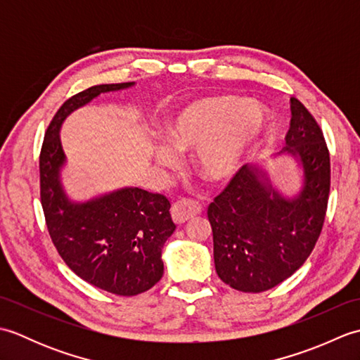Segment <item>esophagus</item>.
<instances>
[{"instance_id": "obj_1", "label": "esophagus", "mask_w": 360, "mask_h": 360, "mask_svg": "<svg viewBox=\"0 0 360 360\" xmlns=\"http://www.w3.org/2000/svg\"><path fill=\"white\" fill-rule=\"evenodd\" d=\"M202 210L201 204L196 202L193 200H181L176 201L172 207V217L176 224H182L188 221L190 218H193L196 215H200Z\"/></svg>"}]
</instances>
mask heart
Returning a JSON list of instances; mask_svg holds the SVG:
<instances>
[{
	"label": "heart",
	"mask_w": 360,
	"mask_h": 360,
	"mask_svg": "<svg viewBox=\"0 0 360 360\" xmlns=\"http://www.w3.org/2000/svg\"><path fill=\"white\" fill-rule=\"evenodd\" d=\"M266 112L241 97L219 96L187 105L167 129V139L176 151H196L195 167L205 181L221 182L236 172L249 145L262 134ZM162 165L178 162L167 145L156 150Z\"/></svg>",
	"instance_id": "heart-1"
}]
</instances>
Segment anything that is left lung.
Wrapping results in <instances>:
<instances>
[{"label": "left lung", "mask_w": 360, "mask_h": 360, "mask_svg": "<svg viewBox=\"0 0 360 360\" xmlns=\"http://www.w3.org/2000/svg\"><path fill=\"white\" fill-rule=\"evenodd\" d=\"M290 128L281 153L300 159L303 188L285 200L266 186L263 172L241 167L207 209L218 277L241 292L280 285L314 249L326 217L331 164L322 128L290 97Z\"/></svg>", "instance_id": "left-lung-1"}]
</instances>
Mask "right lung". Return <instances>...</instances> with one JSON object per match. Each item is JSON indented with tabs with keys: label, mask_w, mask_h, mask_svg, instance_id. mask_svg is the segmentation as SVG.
<instances>
[{
	"label": "right lung",
	"mask_w": 360,
	"mask_h": 360,
	"mask_svg": "<svg viewBox=\"0 0 360 360\" xmlns=\"http://www.w3.org/2000/svg\"><path fill=\"white\" fill-rule=\"evenodd\" d=\"M131 85H96L68 98L46 129L40 151V198L53 246L80 278L117 295L145 292L162 277L160 254L176 229L172 204L164 195L137 187L71 202L58 179L65 162L58 129L68 114L101 93Z\"/></svg>",
	"instance_id": "right-lung-1"
}]
</instances>
